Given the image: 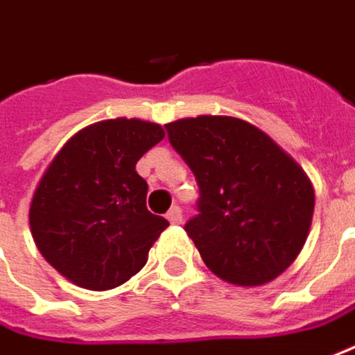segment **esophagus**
<instances>
[{
  "mask_svg": "<svg viewBox=\"0 0 355 355\" xmlns=\"http://www.w3.org/2000/svg\"><path fill=\"white\" fill-rule=\"evenodd\" d=\"M166 220L171 224H180L182 223V210L178 207H173L166 212Z\"/></svg>",
  "mask_w": 355,
  "mask_h": 355,
  "instance_id": "34e87169",
  "label": "esophagus"
}]
</instances>
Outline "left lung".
Returning <instances> with one entry per match:
<instances>
[{
    "label": "left lung",
    "instance_id": "left-lung-1",
    "mask_svg": "<svg viewBox=\"0 0 355 355\" xmlns=\"http://www.w3.org/2000/svg\"><path fill=\"white\" fill-rule=\"evenodd\" d=\"M164 127L200 189L198 214L184 230L210 272L246 288L278 278L312 224L316 196L304 168L236 116H189Z\"/></svg>",
    "mask_w": 355,
    "mask_h": 355
}]
</instances>
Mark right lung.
<instances>
[{
  "label": "right lung",
  "mask_w": 355,
  "mask_h": 355,
  "mask_svg": "<svg viewBox=\"0 0 355 355\" xmlns=\"http://www.w3.org/2000/svg\"><path fill=\"white\" fill-rule=\"evenodd\" d=\"M162 139L159 123L99 121L75 132L43 173L29 228L43 258L75 286L111 290L147 264L168 220L147 210L148 184L135 166Z\"/></svg>",
  "instance_id": "obj_1"
}]
</instances>
